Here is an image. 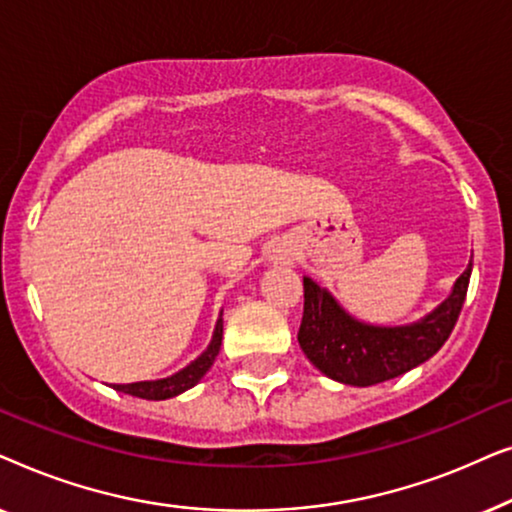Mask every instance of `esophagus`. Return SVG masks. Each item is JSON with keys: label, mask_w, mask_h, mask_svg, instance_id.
Segmentation results:
<instances>
[{"label": "esophagus", "mask_w": 512, "mask_h": 512, "mask_svg": "<svg viewBox=\"0 0 512 512\" xmlns=\"http://www.w3.org/2000/svg\"><path fill=\"white\" fill-rule=\"evenodd\" d=\"M286 256H289V254H286V251H277V254H275V261H284Z\"/></svg>", "instance_id": "1"}]
</instances>
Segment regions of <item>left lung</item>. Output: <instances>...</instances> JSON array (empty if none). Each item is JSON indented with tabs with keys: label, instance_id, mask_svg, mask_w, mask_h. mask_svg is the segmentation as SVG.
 Returning <instances> with one entry per match:
<instances>
[{
	"label": "left lung",
	"instance_id": "obj_1",
	"mask_svg": "<svg viewBox=\"0 0 512 512\" xmlns=\"http://www.w3.org/2000/svg\"><path fill=\"white\" fill-rule=\"evenodd\" d=\"M473 261L452 293L431 314L408 326H370L342 310L326 289L303 277L305 307L298 342L326 377L352 387H370L429 361L450 338L464 307Z\"/></svg>",
	"mask_w": 512,
	"mask_h": 512
}]
</instances>
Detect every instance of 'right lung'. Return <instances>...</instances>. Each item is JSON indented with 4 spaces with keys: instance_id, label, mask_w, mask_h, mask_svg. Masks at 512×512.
<instances>
[{
    "instance_id": "right-lung-1",
    "label": "right lung",
    "mask_w": 512,
    "mask_h": 512,
    "mask_svg": "<svg viewBox=\"0 0 512 512\" xmlns=\"http://www.w3.org/2000/svg\"><path fill=\"white\" fill-rule=\"evenodd\" d=\"M221 338H223V319L219 317L209 347L198 356V359L188 363L186 368H181L179 373H174L170 377H163V380L114 384V389L123 391V394L137 396V398H146V401H165V398L184 394L186 389L195 387V384H198L202 377H205L207 370L212 368L216 354H219V349H221Z\"/></svg>"
}]
</instances>
